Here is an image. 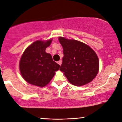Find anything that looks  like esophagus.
Instances as JSON below:
<instances>
[{
    "mask_svg": "<svg viewBox=\"0 0 122 122\" xmlns=\"http://www.w3.org/2000/svg\"><path fill=\"white\" fill-rule=\"evenodd\" d=\"M57 63H58L60 65H61V64H62V60H60V61H58V62H57Z\"/></svg>",
    "mask_w": 122,
    "mask_h": 122,
    "instance_id": "obj_1",
    "label": "esophagus"
}]
</instances>
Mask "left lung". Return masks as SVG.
<instances>
[{"label":"left lung","mask_w":122,"mask_h":122,"mask_svg":"<svg viewBox=\"0 0 122 122\" xmlns=\"http://www.w3.org/2000/svg\"><path fill=\"white\" fill-rule=\"evenodd\" d=\"M63 47L64 57L60 70L73 85L83 86L92 81L97 75L99 61L93 49L83 43L59 37Z\"/></svg>","instance_id":"1"}]
</instances>
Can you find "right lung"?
<instances>
[{"mask_svg": "<svg viewBox=\"0 0 122 122\" xmlns=\"http://www.w3.org/2000/svg\"><path fill=\"white\" fill-rule=\"evenodd\" d=\"M52 40L37 41L25 50L20 61L21 75L28 83L39 87H44L50 82L55 71L60 65L53 60L51 54L45 50Z\"/></svg>", "mask_w": 122, "mask_h": 122, "instance_id": "obj_1", "label": "right lung"}]
</instances>
